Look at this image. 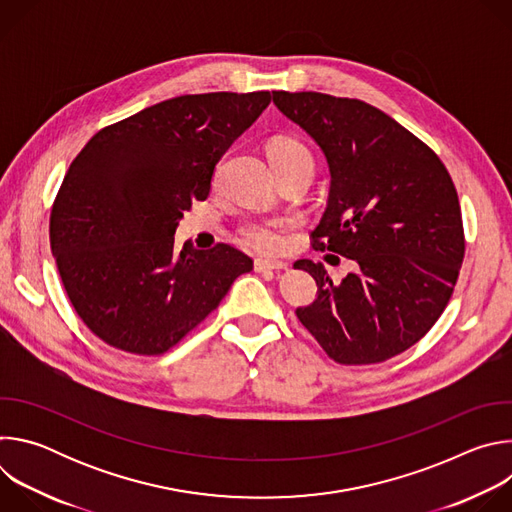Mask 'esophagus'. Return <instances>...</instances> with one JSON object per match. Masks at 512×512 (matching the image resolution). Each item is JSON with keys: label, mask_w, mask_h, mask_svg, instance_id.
Instances as JSON below:
<instances>
[{"label": "esophagus", "mask_w": 512, "mask_h": 512, "mask_svg": "<svg viewBox=\"0 0 512 512\" xmlns=\"http://www.w3.org/2000/svg\"><path fill=\"white\" fill-rule=\"evenodd\" d=\"M287 269V263L273 259H255V271H281Z\"/></svg>", "instance_id": "1"}]
</instances>
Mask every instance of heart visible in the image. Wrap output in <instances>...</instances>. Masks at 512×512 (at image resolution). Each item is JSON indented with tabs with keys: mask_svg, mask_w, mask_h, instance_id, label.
Here are the masks:
<instances>
[{
	"mask_svg": "<svg viewBox=\"0 0 512 512\" xmlns=\"http://www.w3.org/2000/svg\"><path fill=\"white\" fill-rule=\"evenodd\" d=\"M269 162L275 168L296 166V164H314L310 150L296 137L279 135L273 137L267 145ZM285 225L279 221H251L241 229V237L247 245L263 253H277L285 247Z\"/></svg>",
	"mask_w": 512,
	"mask_h": 512,
	"instance_id": "obj_1",
	"label": "heart"
}]
</instances>
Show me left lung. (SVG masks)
<instances>
[{"label": "left lung", "mask_w": 512, "mask_h": 512, "mask_svg": "<svg viewBox=\"0 0 512 512\" xmlns=\"http://www.w3.org/2000/svg\"><path fill=\"white\" fill-rule=\"evenodd\" d=\"M273 103L320 145L330 168L314 249L358 265L334 283L322 263L296 261L318 285V298L296 316L340 364L401 354L442 316L464 261L462 210L446 166L364 101L273 91Z\"/></svg>", "instance_id": "obj_1"}]
</instances>
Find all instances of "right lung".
Returning a JSON list of instances; mask_svg holds the SVG:
<instances>
[{"label":"right lung","instance_id":"add662e5","mask_svg":"<svg viewBox=\"0 0 512 512\" xmlns=\"http://www.w3.org/2000/svg\"><path fill=\"white\" fill-rule=\"evenodd\" d=\"M269 103V91L174 97L103 127L72 160L50 212V249L72 308L103 342L164 354L253 269L227 243L176 251L174 233Z\"/></svg>","mask_w":512,"mask_h":512}]
</instances>
